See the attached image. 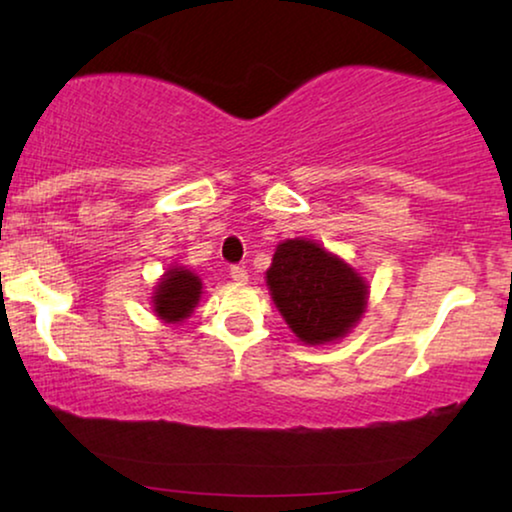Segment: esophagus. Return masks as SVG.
Instances as JSON below:
<instances>
[{"label":"esophagus","instance_id":"34e87169","mask_svg":"<svg viewBox=\"0 0 512 512\" xmlns=\"http://www.w3.org/2000/svg\"><path fill=\"white\" fill-rule=\"evenodd\" d=\"M230 277H233L235 284H244L249 279V272L244 270L242 265H233V268H230Z\"/></svg>","mask_w":512,"mask_h":512}]
</instances>
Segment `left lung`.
<instances>
[{
	"instance_id": "obj_1",
	"label": "left lung",
	"mask_w": 512,
	"mask_h": 512,
	"mask_svg": "<svg viewBox=\"0 0 512 512\" xmlns=\"http://www.w3.org/2000/svg\"><path fill=\"white\" fill-rule=\"evenodd\" d=\"M265 284L286 326L310 347L347 338L366 314L370 296L359 270L307 237L277 244Z\"/></svg>"
}]
</instances>
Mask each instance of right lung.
I'll use <instances>...</instances> for the list:
<instances>
[{"instance_id": "right-lung-1", "label": "right lung", "mask_w": 512, "mask_h": 512, "mask_svg": "<svg viewBox=\"0 0 512 512\" xmlns=\"http://www.w3.org/2000/svg\"><path fill=\"white\" fill-rule=\"evenodd\" d=\"M202 298V279L184 265H170L151 293V310L163 324H184Z\"/></svg>"}]
</instances>
